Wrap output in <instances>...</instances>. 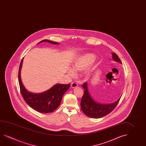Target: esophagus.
<instances>
[{"label": "esophagus", "instance_id": "1", "mask_svg": "<svg viewBox=\"0 0 146 146\" xmlns=\"http://www.w3.org/2000/svg\"><path fill=\"white\" fill-rule=\"evenodd\" d=\"M78 83L76 82H73L71 83V87L72 88H75V87L78 86Z\"/></svg>", "mask_w": 146, "mask_h": 146}]
</instances>
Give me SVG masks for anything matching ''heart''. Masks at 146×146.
Masks as SVG:
<instances>
[{
  "instance_id": "heart-1",
  "label": "heart",
  "mask_w": 146,
  "mask_h": 146,
  "mask_svg": "<svg viewBox=\"0 0 146 146\" xmlns=\"http://www.w3.org/2000/svg\"><path fill=\"white\" fill-rule=\"evenodd\" d=\"M95 60V55L91 53L85 54L80 56L74 62L73 68L68 69V73L71 76H74L75 74V71H80L84 70L89 65L91 64Z\"/></svg>"
}]
</instances>
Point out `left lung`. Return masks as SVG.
<instances>
[{
  "mask_svg": "<svg viewBox=\"0 0 146 146\" xmlns=\"http://www.w3.org/2000/svg\"><path fill=\"white\" fill-rule=\"evenodd\" d=\"M111 54L114 61L121 63L120 58L115 53L113 52ZM82 86L85 90L84 94L81 101V110L87 116L94 118H99L105 116L113 110L120 100L119 98L115 102L110 104L97 103L91 97L88 90V83H84Z\"/></svg>",
  "mask_w": 146,
  "mask_h": 146,
  "instance_id": "left-lung-1",
  "label": "left lung"
}]
</instances>
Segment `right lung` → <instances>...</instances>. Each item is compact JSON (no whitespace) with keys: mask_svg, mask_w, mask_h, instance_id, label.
Wrapping results in <instances>:
<instances>
[{"mask_svg":"<svg viewBox=\"0 0 146 146\" xmlns=\"http://www.w3.org/2000/svg\"><path fill=\"white\" fill-rule=\"evenodd\" d=\"M45 41L54 44H58V42H53L48 40H43L38 43ZM23 59V58L21 61L19 68L18 81L20 92L24 100L30 107L38 112L41 113H51L60 106L62 97L65 92L68 90L70 84H55L48 91L39 94L30 92L25 88L21 79L20 72Z\"/></svg>","mask_w":146,"mask_h":146,"instance_id":"obj_1","label":"right lung"}]
</instances>
